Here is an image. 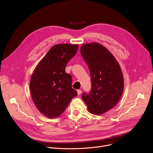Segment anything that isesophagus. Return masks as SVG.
Listing matches in <instances>:
<instances>
[{"label": "esophagus", "mask_w": 153, "mask_h": 153, "mask_svg": "<svg viewBox=\"0 0 153 153\" xmlns=\"http://www.w3.org/2000/svg\"><path fill=\"white\" fill-rule=\"evenodd\" d=\"M77 95H80L81 94V93H82V90H80V89H77Z\"/></svg>", "instance_id": "1"}]
</instances>
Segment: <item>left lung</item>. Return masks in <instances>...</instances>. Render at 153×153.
Listing matches in <instances>:
<instances>
[{
  "instance_id": "left-lung-1",
  "label": "left lung",
  "mask_w": 153,
  "mask_h": 153,
  "mask_svg": "<svg viewBox=\"0 0 153 153\" xmlns=\"http://www.w3.org/2000/svg\"><path fill=\"white\" fill-rule=\"evenodd\" d=\"M80 53L88 65L91 89L82 99L91 114L99 115L112 109L123 94L124 80L120 66L113 55L97 42L83 44Z\"/></svg>"
}]
</instances>
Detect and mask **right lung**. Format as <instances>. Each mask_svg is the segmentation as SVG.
Here are the masks:
<instances>
[{
  "label": "right lung",
  "mask_w": 153,
  "mask_h": 153,
  "mask_svg": "<svg viewBox=\"0 0 153 153\" xmlns=\"http://www.w3.org/2000/svg\"><path fill=\"white\" fill-rule=\"evenodd\" d=\"M77 49V44L53 45L31 76L30 90L33 103L38 111L49 118L61 115L77 95L71 87V76L65 73L67 64Z\"/></svg>",
  "instance_id": "obj_1"
}]
</instances>
